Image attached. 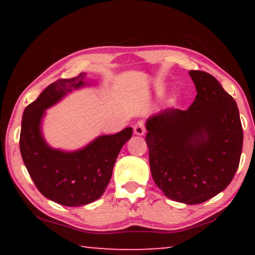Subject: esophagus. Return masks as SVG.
<instances>
[{"instance_id":"1","label":"esophagus","mask_w":255,"mask_h":255,"mask_svg":"<svg viewBox=\"0 0 255 255\" xmlns=\"http://www.w3.org/2000/svg\"><path fill=\"white\" fill-rule=\"evenodd\" d=\"M145 130L146 129H145V125L143 122H138L135 124V126H133V132H135L138 136L144 135Z\"/></svg>"}]
</instances>
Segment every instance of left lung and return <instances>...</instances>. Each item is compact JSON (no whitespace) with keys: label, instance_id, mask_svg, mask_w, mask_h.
I'll list each match as a JSON object with an SVG mask.
<instances>
[{"label":"left lung","instance_id":"left-lung-1","mask_svg":"<svg viewBox=\"0 0 255 255\" xmlns=\"http://www.w3.org/2000/svg\"><path fill=\"white\" fill-rule=\"evenodd\" d=\"M197 96L187 110L167 109L146 122L149 166L171 200L205 202L234 178L243 147L239 108L213 75L190 71Z\"/></svg>","mask_w":255,"mask_h":255}]
</instances>
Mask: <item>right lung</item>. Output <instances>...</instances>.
Here are the masks:
<instances>
[{
	"label": "right lung",
	"mask_w": 255,
	"mask_h": 255,
	"mask_svg": "<svg viewBox=\"0 0 255 255\" xmlns=\"http://www.w3.org/2000/svg\"><path fill=\"white\" fill-rule=\"evenodd\" d=\"M86 73L59 79L47 86L22 116L20 152L23 163L42 196L59 205L77 207L99 199L109 184L118 154L130 139L132 128L103 135L75 152L51 148L41 133V119L48 109L72 90L88 83Z\"/></svg>",
	"instance_id": "obj_1"
}]
</instances>
